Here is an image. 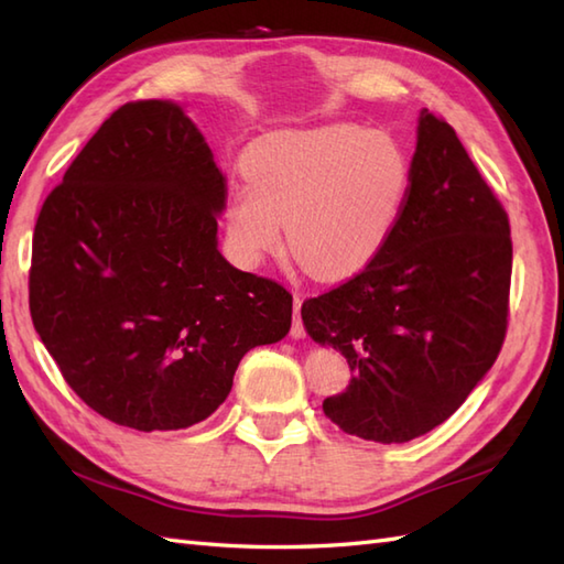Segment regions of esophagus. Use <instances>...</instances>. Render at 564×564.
Listing matches in <instances>:
<instances>
[{"label":"esophagus","instance_id":"esophagus-1","mask_svg":"<svg viewBox=\"0 0 564 564\" xmlns=\"http://www.w3.org/2000/svg\"><path fill=\"white\" fill-rule=\"evenodd\" d=\"M301 307H303V301H301V297H295V303H293V325H291V337L293 339H303L305 337V327H303V319H301Z\"/></svg>","mask_w":564,"mask_h":564}]
</instances>
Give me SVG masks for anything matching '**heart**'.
<instances>
[{
    "label": "heart",
    "mask_w": 564,
    "mask_h": 564,
    "mask_svg": "<svg viewBox=\"0 0 564 564\" xmlns=\"http://www.w3.org/2000/svg\"><path fill=\"white\" fill-rule=\"evenodd\" d=\"M249 186L227 198L235 251L259 263L281 247L317 279L349 275L386 247L398 227L412 172L402 148L380 130L329 126L257 140L245 152Z\"/></svg>",
    "instance_id": "obj_1"
}]
</instances>
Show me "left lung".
I'll use <instances>...</instances> for the list:
<instances>
[{"label": "left lung", "mask_w": 564, "mask_h": 564, "mask_svg": "<svg viewBox=\"0 0 564 564\" xmlns=\"http://www.w3.org/2000/svg\"><path fill=\"white\" fill-rule=\"evenodd\" d=\"M402 218L368 267L303 303V325L354 376L322 402L341 431L404 443L458 410L507 334L511 237L455 130L422 109Z\"/></svg>", "instance_id": "obj_1"}]
</instances>
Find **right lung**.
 <instances>
[{
    "mask_svg": "<svg viewBox=\"0 0 564 564\" xmlns=\"http://www.w3.org/2000/svg\"><path fill=\"white\" fill-rule=\"evenodd\" d=\"M225 176L174 101L106 118L33 232V327L67 386L135 431L208 419L254 346L291 329L293 297L218 249Z\"/></svg>",
    "mask_w": 564,
    "mask_h": 564,
    "instance_id": "1",
    "label": "right lung"
}]
</instances>
